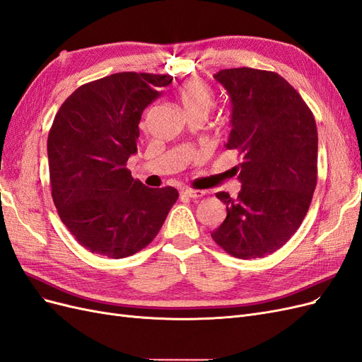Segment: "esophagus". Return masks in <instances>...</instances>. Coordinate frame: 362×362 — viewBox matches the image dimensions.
I'll use <instances>...</instances> for the list:
<instances>
[{
  "label": "esophagus",
  "mask_w": 362,
  "mask_h": 362,
  "mask_svg": "<svg viewBox=\"0 0 362 362\" xmlns=\"http://www.w3.org/2000/svg\"><path fill=\"white\" fill-rule=\"evenodd\" d=\"M182 194L187 196V198H192V199H198V198H202V196L205 194V192H202V190H193V189H184Z\"/></svg>",
  "instance_id": "esophagus-1"
}]
</instances>
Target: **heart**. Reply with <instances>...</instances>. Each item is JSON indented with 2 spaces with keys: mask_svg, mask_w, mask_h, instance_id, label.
I'll use <instances>...</instances> for the list:
<instances>
[{
  "mask_svg": "<svg viewBox=\"0 0 362 362\" xmlns=\"http://www.w3.org/2000/svg\"><path fill=\"white\" fill-rule=\"evenodd\" d=\"M178 101L189 116L205 115L211 110L214 103V93L211 87L201 78H192L178 87Z\"/></svg>",
  "mask_w": 362,
  "mask_h": 362,
  "instance_id": "heart-1",
  "label": "heart"
}]
</instances>
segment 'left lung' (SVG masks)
Masks as SVG:
<instances>
[{"instance_id": "8db88e82", "label": "left lung", "mask_w": 362, "mask_h": 362, "mask_svg": "<svg viewBox=\"0 0 362 362\" xmlns=\"http://www.w3.org/2000/svg\"><path fill=\"white\" fill-rule=\"evenodd\" d=\"M231 100L226 149L238 152L234 168L242 182L237 198L216 196L226 218L211 233L229 255L261 258L298 231L317 184L315 120L298 90L281 75L252 68L214 74Z\"/></svg>"}]
</instances>
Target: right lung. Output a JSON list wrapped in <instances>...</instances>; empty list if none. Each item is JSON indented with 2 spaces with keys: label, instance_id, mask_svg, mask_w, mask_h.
Here are the masks:
<instances>
[{
  "label": "right lung",
  "instance_id": "add662e5",
  "mask_svg": "<svg viewBox=\"0 0 362 362\" xmlns=\"http://www.w3.org/2000/svg\"><path fill=\"white\" fill-rule=\"evenodd\" d=\"M170 75L119 72L80 86L48 134L51 194L62 222L92 254L125 258L146 247L178 199L131 177L145 108Z\"/></svg>",
  "mask_w": 362,
  "mask_h": 362
}]
</instances>
